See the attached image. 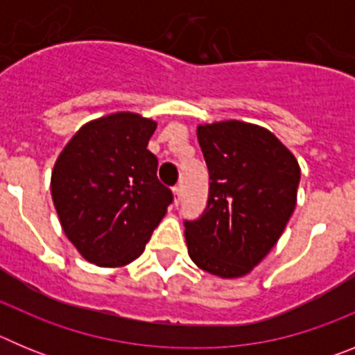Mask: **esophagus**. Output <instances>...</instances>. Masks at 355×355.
<instances>
[{"label":"esophagus","instance_id":"obj_1","mask_svg":"<svg viewBox=\"0 0 355 355\" xmlns=\"http://www.w3.org/2000/svg\"><path fill=\"white\" fill-rule=\"evenodd\" d=\"M172 193H174V205L178 206L181 200V187H174L172 188Z\"/></svg>","mask_w":355,"mask_h":355}]
</instances>
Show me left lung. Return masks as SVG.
I'll return each instance as SVG.
<instances>
[{
    "mask_svg": "<svg viewBox=\"0 0 355 355\" xmlns=\"http://www.w3.org/2000/svg\"><path fill=\"white\" fill-rule=\"evenodd\" d=\"M209 171L205 213L184 222L188 254L222 279L243 277L283 234L300 181L299 162L268 130L241 121L200 124Z\"/></svg>",
    "mask_w": 355,
    "mask_h": 355,
    "instance_id": "8db88e82",
    "label": "left lung"
}]
</instances>
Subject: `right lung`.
I'll return each instance as SVG.
<instances>
[{
    "mask_svg": "<svg viewBox=\"0 0 355 355\" xmlns=\"http://www.w3.org/2000/svg\"><path fill=\"white\" fill-rule=\"evenodd\" d=\"M155 130L139 114L105 115L81 126L56 158L53 205L65 236L94 265L135 261L172 202L147 149Z\"/></svg>",
    "mask_w": 355,
    "mask_h": 355,
    "instance_id": "right-lung-1",
    "label": "right lung"
}]
</instances>
